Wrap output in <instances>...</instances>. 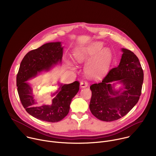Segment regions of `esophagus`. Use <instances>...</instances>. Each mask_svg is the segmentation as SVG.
Listing matches in <instances>:
<instances>
[{
  "mask_svg": "<svg viewBox=\"0 0 156 156\" xmlns=\"http://www.w3.org/2000/svg\"><path fill=\"white\" fill-rule=\"evenodd\" d=\"M80 86L81 87H86L88 86V83L86 81H82L80 83Z\"/></svg>",
  "mask_w": 156,
  "mask_h": 156,
  "instance_id": "obj_1",
  "label": "esophagus"
}]
</instances>
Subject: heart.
Segmentation results:
<instances>
[{
    "instance_id": "obj_1",
    "label": "heart",
    "mask_w": 156,
    "mask_h": 156,
    "mask_svg": "<svg viewBox=\"0 0 156 156\" xmlns=\"http://www.w3.org/2000/svg\"><path fill=\"white\" fill-rule=\"evenodd\" d=\"M102 48V44L96 42L87 46L78 48L74 53L75 58L78 62H85L97 54ZM112 57V52L109 49H104L87 62L86 66L87 73L91 76L102 75L108 68Z\"/></svg>"
}]
</instances>
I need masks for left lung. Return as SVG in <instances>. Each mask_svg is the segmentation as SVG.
I'll return each instance as SVG.
<instances>
[{
    "mask_svg": "<svg viewBox=\"0 0 156 156\" xmlns=\"http://www.w3.org/2000/svg\"><path fill=\"white\" fill-rule=\"evenodd\" d=\"M118 66L111 69L102 82L90 86L92 96L90 109L92 114L105 122L117 120L126 115L139 101L144 78L137 56L126 49ZM119 80L122 87L115 90L109 82Z\"/></svg>",
    "mask_w": 156,
    "mask_h": 156,
    "instance_id": "1",
    "label": "left lung"
}]
</instances>
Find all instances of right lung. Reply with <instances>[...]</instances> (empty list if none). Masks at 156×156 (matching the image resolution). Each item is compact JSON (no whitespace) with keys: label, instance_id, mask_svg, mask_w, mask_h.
<instances>
[{"label":"right lung","instance_id":"add662e5","mask_svg":"<svg viewBox=\"0 0 156 156\" xmlns=\"http://www.w3.org/2000/svg\"><path fill=\"white\" fill-rule=\"evenodd\" d=\"M63 47L60 42H49L28 52L22 60L16 75L17 91L21 102L27 112L37 119L48 122H57L69 112L72 99L77 94L80 82L61 84L60 90L52 99L51 105L39 106L32 89L26 81L43 70H49L51 66L61 62Z\"/></svg>","mask_w":156,"mask_h":156}]
</instances>
